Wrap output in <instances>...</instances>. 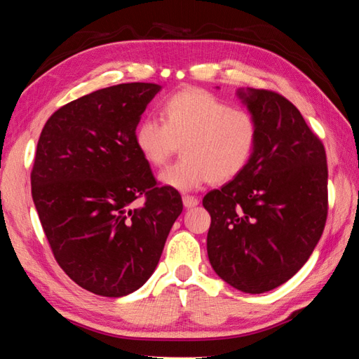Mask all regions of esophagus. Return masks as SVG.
Wrapping results in <instances>:
<instances>
[{
	"mask_svg": "<svg viewBox=\"0 0 359 359\" xmlns=\"http://www.w3.org/2000/svg\"><path fill=\"white\" fill-rule=\"evenodd\" d=\"M182 201H184L185 208H194V205L199 204V199L196 196H191V194H184Z\"/></svg>",
	"mask_w": 359,
	"mask_h": 359,
	"instance_id": "esophagus-1",
	"label": "esophagus"
}]
</instances>
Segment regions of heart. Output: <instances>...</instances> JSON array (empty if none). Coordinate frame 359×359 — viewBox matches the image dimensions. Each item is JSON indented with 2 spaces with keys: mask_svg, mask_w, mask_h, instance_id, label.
Returning <instances> with one entry per match:
<instances>
[{
  "mask_svg": "<svg viewBox=\"0 0 359 359\" xmlns=\"http://www.w3.org/2000/svg\"><path fill=\"white\" fill-rule=\"evenodd\" d=\"M258 137L253 112L203 88L171 95L161 104V120L149 115L135 131L139 154L154 168L166 165L182 145L184 156L160 174L163 184L180 191L238 177L250 165Z\"/></svg>",
  "mask_w": 359,
  "mask_h": 359,
  "instance_id": "heart-1",
  "label": "heart"
}]
</instances>
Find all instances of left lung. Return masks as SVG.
<instances>
[{"label": "left lung", "mask_w": 359, "mask_h": 359, "mask_svg": "<svg viewBox=\"0 0 359 359\" xmlns=\"http://www.w3.org/2000/svg\"><path fill=\"white\" fill-rule=\"evenodd\" d=\"M259 125L250 165L205 194L208 255L224 282L264 293L311 257L327 217L325 145L293 102L272 90L241 93Z\"/></svg>", "instance_id": "1"}]
</instances>
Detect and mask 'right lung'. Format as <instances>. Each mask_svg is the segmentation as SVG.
Listing matches in <instances>:
<instances>
[{
    "mask_svg": "<svg viewBox=\"0 0 359 359\" xmlns=\"http://www.w3.org/2000/svg\"><path fill=\"white\" fill-rule=\"evenodd\" d=\"M156 83H120L68 102L41 131L32 196L50 250L79 287L120 297L154 274L184 204L139 154ZM142 197L144 204L133 208Z\"/></svg>",
    "mask_w": 359,
    "mask_h": 359,
    "instance_id": "right-lung-1",
    "label": "right lung"
}]
</instances>
